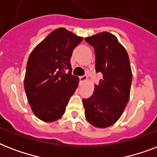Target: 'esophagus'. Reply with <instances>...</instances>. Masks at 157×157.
I'll use <instances>...</instances> for the list:
<instances>
[{
	"instance_id": "esophagus-1",
	"label": "esophagus",
	"mask_w": 157,
	"mask_h": 157,
	"mask_svg": "<svg viewBox=\"0 0 157 157\" xmlns=\"http://www.w3.org/2000/svg\"><path fill=\"white\" fill-rule=\"evenodd\" d=\"M88 79V76L86 75H83V76H80V82H83V81H86Z\"/></svg>"
}]
</instances>
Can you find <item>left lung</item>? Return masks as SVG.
<instances>
[{
  "label": "left lung",
  "mask_w": 157,
  "mask_h": 157,
  "mask_svg": "<svg viewBox=\"0 0 157 157\" xmlns=\"http://www.w3.org/2000/svg\"><path fill=\"white\" fill-rule=\"evenodd\" d=\"M85 40L94 50L96 72L103 75L92 96L83 98L85 115L92 125L106 128L117 121L129 101L132 82L129 59L111 33L103 32Z\"/></svg>",
  "instance_id": "1"
}]
</instances>
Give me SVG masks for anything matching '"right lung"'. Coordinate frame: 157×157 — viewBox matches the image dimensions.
<instances>
[{"instance_id": "1", "label": "right lung", "mask_w": 157, "mask_h": 157, "mask_svg": "<svg viewBox=\"0 0 157 157\" xmlns=\"http://www.w3.org/2000/svg\"><path fill=\"white\" fill-rule=\"evenodd\" d=\"M82 40L65 28H58L31 53L24 89L33 113L43 121L59 119L78 86L79 78L71 74L70 61Z\"/></svg>"}]
</instances>
